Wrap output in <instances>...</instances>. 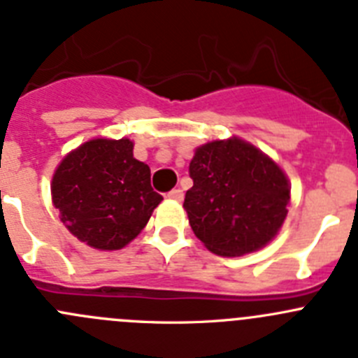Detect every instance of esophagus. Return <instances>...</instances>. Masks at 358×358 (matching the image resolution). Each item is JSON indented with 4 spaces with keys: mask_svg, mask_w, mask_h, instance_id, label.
I'll return each instance as SVG.
<instances>
[{
    "mask_svg": "<svg viewBox=\"0 0 358 358\" xmlns=\"http://www.w3.org/2000/svg\"><path fill=\"white\" fill-rule=\"evenodd\" d=\"M169 199H172V201H182V196H185V193H182V189L176 188L172 189V192H169Z\"/></svg>",
    "mask_w": 358,
    "mask_h": 358,
    "instance_id": "esophagus-1",
    "label": "esophagus"
}]
</instances>
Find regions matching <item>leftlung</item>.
<instances>
[{
	"label": "left lung",
	"mask_w": 358,
	"mask_h": 358,
	"mask_svg": "<svg viewBox=\"0 0 358 358\" xmlns=\"http://www.w3.org/2000/svg\"><path fill=\"white\" fill-rule=\"evenodd\" d=\"M193 186L182 208L209 252L239 257L266 247L287 216L286 172L250 142L231 136L196 147L189 162Z\"/></svg>",
	"instance_id": "obj_1"
}]
</instances>
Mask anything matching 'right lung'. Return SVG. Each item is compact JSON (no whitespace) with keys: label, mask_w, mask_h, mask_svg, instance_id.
<instances>
[{"label":"right lung","mask_w":358,"mask_h":358,"mask_svg":"<svg viewBox=\"0 0 358 358\" xmlns=\"http://www.w3.org/2000/svg\"><path fill=\"white\" fill-rule=\"evenodd\" d=\"M129 138H92L67 154L52 173V206L81 243L120 250L142 232L163 196L150 169L133 156Z\"/></svg>","instance_id":"obj_1"}]
</instances>
